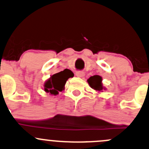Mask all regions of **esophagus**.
Returning a JSON list of instances; mask_svg holds the SVG:
<instances>
[{
    "label": "esophagus",
    "instance_id": "obj_1",
    "mask_svg": "<svg viewBox=\"0 0 149 149\" xmlns=\"http://www.w3.org/2000/svg\"><path fill=\"white\" fill-rule=\"evenodd\" d=\"M76 76H78V77H84V76H85V73H84V71H81V70H78V71H76Z\"/></svg>",
    "mask_w": 149,
    "mask_h": 149
}]
</instances>
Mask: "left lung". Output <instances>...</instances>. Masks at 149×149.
Returning <instances> with one entry per match:
<instances>
[{"instance_id":"obj_1","label":"left lung","mask_w":149,"mask_h":149,"mask_svg":"<svg viewBox=\"0 0 149 149\" xmlns=\"http://www.w3.org/2000/svg\"><path fill=\"white\" fill-rule=\"evenodd\" d=\"M88 83L90 85V86L93 88L95 91H101L103 90V86H102V78L100 76L95 75V76H91L87 80Z\"/></svg>"}]
</instances>
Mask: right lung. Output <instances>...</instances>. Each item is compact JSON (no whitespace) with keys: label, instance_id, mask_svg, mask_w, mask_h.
<instances>
[{"label":"right lung","instance_id":"right-lung-1","mask_svg":"<svg viewBox=\"0 0 149 149\" xmlns=\"http://www.w3.org/2000/svg\"><path fill=\"white\" fill-rule=\"evenodd\" d=\"M74 74L71 70L65 69L59 73H55L51 76L44 84V91L47 93L53 95L58 94V91H62L64 89L66 81L69 78L73 77Z\"/></svg>","mask_w":149,"mask_h":149}]
</instances>
